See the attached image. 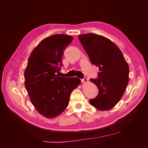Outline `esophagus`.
<instances>
[{
  "label": "esophagus",
  "mask_w": 148,
  "mask_h": 148,
  "mask_svg": "<svg viewBox=\"0 0 148 148\" xmlns=\"http://www.w3.org/2000/svg\"><path fill=\"white\" fill-rule=\"evenodd\" d=\"M81 81L82 83H87L88 82V79L87 78V77H84V79H82Z\"/></svg>",
  "instance_id": "esophagus-1"
}]
</instances>
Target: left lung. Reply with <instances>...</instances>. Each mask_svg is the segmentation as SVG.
Returning a JSON list of instances; mask_svg holds the SVG:
<instances>
[{
  "label": "left lung",
  "mask_w": 148,
  "mask_h": 148,
  "mask_svg": "<svg viewBox=\"0 0 148 148\" xmlns=\"http://www.w3.org/2000/svg\"><path fill=\"white\" fill-rule=\"evenodd\" d=\"M78 38L91 62L100 71L98 78L90 79L99 89L98 95L89 100L90 104L101 111L112 109L128 85L129 65L119 47L106 37L87 33L79 35Z\"/></svg>",
  "instance_id": "obj_1"
}]
</instances>
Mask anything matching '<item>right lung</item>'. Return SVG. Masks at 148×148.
<instances>
[{"label":"right lung","instance_id":"right-lung-1","mask_svg":"<svg viewBox=\"0 0 148 148\" xmlns=\"http://www.w3.org/2000/svg\"><path fill=\"white\" fill-rule=\"evenodd\" d=\"M73 37L54 34L44 38L33 49L25 71V86L32 104L47 118L61 114L68 106L72 91L80 84L77 77L59 76L62 57Z\"/></svg>","mask_w":148,"mask_h":148}]
</instances>
